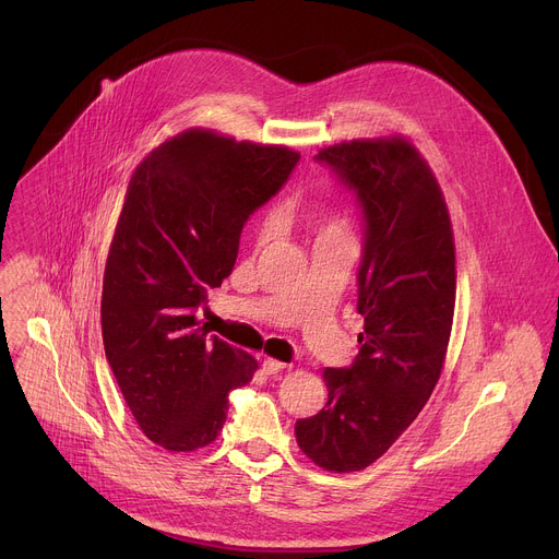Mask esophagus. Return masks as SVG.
Returning a JSON list of instances; mask_svg holds the SVG:
<instances>
[{
  "mask_svg": "<svg viewBox=\"0 0 559 559\" xmlns=\"http://www.w3.org/2000/svg\"><path fill=\"white\" fill-rule=\"evenodd\" d=\"M283 369H287V365L281 362V360H276V358H265V360H263V371L270 373V376H272V373H281Z\"/></svg>",
  "mask_w": 559,
  "mask_h": 559,
  "instance_id": "34e87169",
  "label": "esophagus"
}]
</instances>
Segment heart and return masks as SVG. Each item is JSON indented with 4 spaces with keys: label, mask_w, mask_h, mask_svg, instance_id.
Listing matches in <instances>:
<instances>
[{
    "label": "heart",
    "mask_w": 559,
    "mask_h": 559,
    "mask_svg": "<svg viewBox=\"0 0 559 559\" xmlns=\"http://www.w3.org/2000/svg\"><path fill=\"white\" fill-rule=\"evenodd\" d=\"M278 225V216L272 212L265 216L263 225H261V238H267ZM321 236H349V227H347V221L345 216H341L338 212H330L323 223H321Z\"/></svg>",
    "instance_id": "obj_1"
}]
</instances>
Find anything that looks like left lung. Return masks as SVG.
<instances>
[{
	"label": "left lung",
	"mask_w": 559,
	"mask_h": 559,
	"mask_svg": "<svg viewBox=\"0 0 559 559\" xmlns=\"http://www.w3.org/2000/svg\"><path fill=\"white\" fill-rule=\"evenodd\" d=\"M365 214L358 270L360 352L323 371L328 405L296 423L300 451L352 473L376 462L427 405L444 367L455 307V243L436 175L403 134L318 150Z\"/></svg>",
	"instance_id": "8db88e82"
}]
</instances>
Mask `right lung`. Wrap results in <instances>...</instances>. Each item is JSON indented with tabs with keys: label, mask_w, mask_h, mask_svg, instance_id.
I'll list each match as a JSON object with an SVG mask.
<instances>
[{
	"label": "right lung",
	"mask_w": 559,
	"mask_h": 559,
	"mask_svg": "<svg viewBox=\"0 0 559 559\" xmlns=\"http://www.w3.org/2000/svg\"><path fill=\"white\" fill-rule=\"evenodd\" d=\"M300 154L188 128L130 177L110 243L102 334L141 431L168 451H197L225 425L227 393L259 362L199 328L197 309L231 274L250 214Z\"/></svg>",
	"instance_id": "1"
}]
</instances>
